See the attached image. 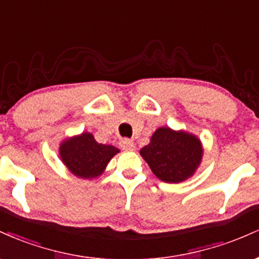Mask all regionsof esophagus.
Wrapping results in <instances>:
<instances>
[{"label": "esophagus", "mask_w": 259, "mask_h": 259, "mask_svg": "<svg viewBox=\"0 0 259 259\" xmlns=\"http://www.w3.org/2000/svg\"><path fill=\"white\" fill-rule=\"evenodd\" d=\"M120 147L124 151H133L135 148V144L133 142V140L130 139H123L120 141Z\"/></svg>", "instance_id": "34e87169"}]
</instances>
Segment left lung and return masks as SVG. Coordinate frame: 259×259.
Returning a JSON list of instances; mask_svg holds the SVG:
<instances>
[{
  "label": "left lung",
  "instance_id": "8db88e82",
  "mask_svg": "<svg viewBox=\"0 0 259 259\" xmlns=\"http://www.w3.org/2000/svg\"><path fill=\"white\" fill-rule=\"evenodd\" d=\"M140 154L159 180L178 184L196 173L203 157V147L194 134L160 126L152 134L150 144L140 150Z\"/></svg>",
  "mask_w": 259,
  "mask_h": 259
}]
</instances>
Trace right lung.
<instances>
[{
  "label": "right lung",
  "mask_w": 259,
  "mask_h": 259,
  "mask_svg": "<svg viewBox=\"0 0 259 259\" xmlns=\"http://www.w3.org/2000/svg\"><path fill=\"white\" fill-rule=\"evenodd\" d=\"M58 152L70 173L80 179L92 180L103 174L109 160L120 151L112 145L99 144L91 133L84 132L63 140Z\"/></svg>",
  "instance_id": "right-lung-1"
}]
</instances>
